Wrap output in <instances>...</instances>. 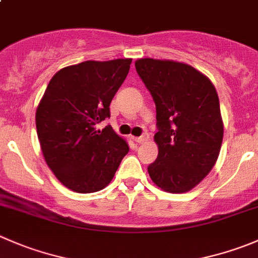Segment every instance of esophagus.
Returning a JSON list of instances; mask_svg holds the SVG:
<instances>
[{"label": "esophagus", "instance_id": "esophagus-1", "mask_svg": "<svg viewBox=\"0 0 258 258\" xmlns=\"http://www.w3.org/2000/svg\"><path fill=\"white\" fill-rule=\"evenodd\" d=\"M147 140H149V135L144 134V135H142V136L136 137V139H135V141H136L137 144H144V142H146Z\"/></svg>", "mask_w": 258, "mask_h": 258}]
</instances>
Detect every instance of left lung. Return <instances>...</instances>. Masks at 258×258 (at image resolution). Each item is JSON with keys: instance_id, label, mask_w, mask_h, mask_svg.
<instances>
[{"instance_id": "1", "label": "left lung", "mask_w": 258, "mask_h": 258, "mask_svg": "<svg viewBox=\"0 0 258 258\" xmlns=\"http://www.w3.org/2000/svg\"><path fill=\"white\" fill-rule=\"evenodd\" d=\"M135 67L156 106L159 155L147 167L150 177L165 191H189L213 169L221 151L223 122L216 88L182 62L146 57Z\"/></svg>"}]
</instances>
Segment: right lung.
I'll list each match as a JSON object with an SVG mask.
<instances>
[{
    "instance_id": "1",
    "label": "right lung",
    "mask_w": 258,
    "mask_h": 258,
    "mask_svg": "<svg viewBox=\"0 0 258 258\" xmlns=\"http://www.w3.org/2000/svg\"><path fill=\"white\" fill-rule=\"evenodd\" d=\"M132 59L83 61L62 68L47 84L36 109V130L47 166L68 189L99 191L111 182L128 145L106 126L109 104Z\"/></svg>"
}]
</instances>
